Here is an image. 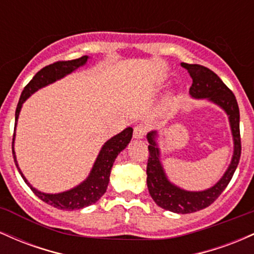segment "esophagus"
Wrapping results in <instances>:
<instances>
[{"label":"esophagus","mask_w":254,"mask_h":254,"mask_svg":"<svg viewBox=\"0 0 254 254\" xmlns=\"http://www.w3.org/2000/svg\"><path fill=\"white\" fill-rule=\"evenodd\" d=\"M148 127L144 124H138L137 127H133V137L135 138H143L145 133H147Z\"/></svg>","instance_id":"34e87169"}]
</instances>
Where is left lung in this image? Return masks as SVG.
Instances as JSON below:
<instances>
[{"instance_id": "8db88e82", "label": "left lung", "mask_w": 254, "mask_h": 254, "mask_svg": "<svg viewBox=\"0 0 254 254\" xmlns=\"http://www.w3.org/2000/svg\"><path fill=\"white\" fill-rule=\"evenodd\" d=\"M182 66L189 71L192 77V86L190 87L191 97L208 99L226 111L229 118L233 141H234V153H233L232 161L223 177L208 190L186 191L172 184L166 177L159 159L160 149L157 148L155 139L157 136L156 131H151L147 135L149 142L147 185L151 198L165 210L177 212V214H191L202 210L214 203L227 188L237 170L241 156L240 112H239L235 95L214 71L199 64L182 63Z\"/></svg>"}]
</instances>
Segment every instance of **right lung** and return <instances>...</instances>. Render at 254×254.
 Returning a JSON list of instances; mask_svg holds the SVG:
<instances>
[{"instance_id":"obj_1","label":"right lung","mask_w":254,"mask_h":254,"mask_svg":"<svg viewBox=\"0 0 254 254\" xmlns=\"http://www.w3.org/2000/svg\"><path fill=\"white\" fill-rule=\"evenodd\" d=\"M87 60H88V56H82L72 61H58V62H55L50 65H46L43 69H40L22 90L15 111V127L17 118H19L20 110H21L22 104L26 101V99L30 97L31 94H33L36 90L42 88V87L48 86V84L55 82L56 80H60L65 75L70 74L71 71L76 70L80 66L84 65ZM14 136H15V132H14ZM131 137H132V127H127L121 133L113 136L101 148L88 178L83 183H81L80 185H77L76 188L55 194L44 193V192L38 191L27 182V179L24 177L19 166H17L15 151H14V137L13 142H11V150H13V157L17 171H19L22 179L30 186L31 190L33 191V193L38 198H40L43 202L55 206V208L61 209V210H78V209H82L84 206H88L90 204L98 202L100 197L106 192L113 162H115L118 154L129 144Z\"/></svg>"}]
</instances>
